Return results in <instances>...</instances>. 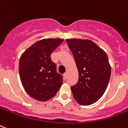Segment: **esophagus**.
<instances>
[{"label":"esophagus","instance_id":"34e87169","mask_svg":"<svg viewBox=\"0 0 128 128\" xmlns=\"http://www.w3.org/2000/svg\"><path fill=\"white\" fill-rule=\"evenodd\" d=\"M63 76H64V79H67V73H64V75H63Z\"/></svg>","mask_w":128,"mask_h":128}]
</instances>
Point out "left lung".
<instances>
[{
	"mask_svg": "<svg viewBox=\"0 0 128 128\" xmlns=\"http://www.w3.org/2000/svg\"><path fill=\"white\" fill-rule=\"evenodd\" d=\"M78 72L79 80L71 86L73 95L82 106L96 102L104 94L111 73L106 52L89 40L68 39Z\"/></svg>",
	"mask_w": 128,
	"mask_h": 128,
	"instance_id": "8db88e82",
	"label": "left lung"
}]
</instances>
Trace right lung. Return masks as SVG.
I'll return each instance as SVG.
<instances>
[{
	"mask_svg": "<svg viewBox=\"0 0 128 128\" xmlns=\"http://www.w3.org/2000/svg\"><path fill=\"white\" fill-rule=\"evenodd\" d=\"M63 39L40 40L21 55L19 63L20 79L25 91L32 98L41 102L54 97L62 84L63 79L56 72L51 54Z\"/></svg>",
	"mask_w": 128,
	"mask_h": 128,
	"instance_id": "1",
	"label": "right lung"
}]
</instances>
